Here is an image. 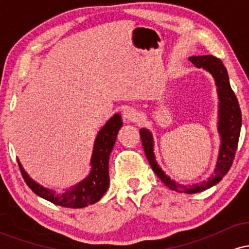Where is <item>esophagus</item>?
I'll return each instance as SVG.
<instances>
[{"instance_id": "obj_1", "label": "esophagus", "mask_w": 249, "mask_h": 249, "mask_svg": "<svg viewBox=\"0 0 249 249\" xmlns=\"http://www.w3.org/2000/svg\"><path fill=\"white\" fill-rule=\"evenodd\" d=\"M123 119L126 123H132L136 122L137 119V111L133 107H125L123 111Z\"/></svg>"}]
</instances>
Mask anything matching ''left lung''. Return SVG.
<instances>
[{
    "mask_svg": "<svg viewBox=\"0 0 249 249\" xmlns=\"http://www.w3.org/2000/svg\"><path fill=\"white\" fill-rule=\"evenodd\" d=\"M190 61L196 68L206 70L215 82L216 93H218V133L220 137V147L218 160L212 177L207 180L193 185H182L176 180L171 179L166 173L162 171L159 164L156 160L154 156V142L152 132L147 128L142 127L139 131L142 137V147L146 154L148 162L152 167L153 172L161 179V181L168 188L179 193H199L207 188L214 186L225 177V174L230 171L233 164L234 156H235L236 147H238L240 130H241V110L239 107L238 99L234 95L230 84L227 70L225 65L216 57L206 56H192Z\"/></svg>",
    "mask_w": 249,
    "mask_h": 249,
    "instance_id": "left-lung-1",
    "label": "left lung"
}]
</instances>
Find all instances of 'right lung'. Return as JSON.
I'll list each match as a JSON object with an SVG mask.
<instances>
[{"mask_svg": "<svg viewBox=\"0 0 249 249\" xmlns=\"http://www.w3.org/2000/svg\"><path fill=\"white\" fill-rule=\"evenodd\" d=\"M122 125V117L119 113H116L99 130L91 156V170L88 177L81 180L78 184L67 188L63 193H57L55 190L42 186L33 178H30L29 174L25 172L21 162L18 161L22 176L27 185L38 196L62 207L82 208L95 204L104 196L110 184L108 158L115 146L117 134Z\"/></svg>", "mask_w": 249, "mask_h": 249, "instance_id": "add662e5", "label": "right lung"}]
</instances>
